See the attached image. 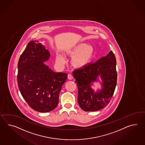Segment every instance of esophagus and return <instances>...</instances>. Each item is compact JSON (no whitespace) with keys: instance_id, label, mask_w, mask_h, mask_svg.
I'll return each mask as SVG.
<instances>
[{"instance_id":"1","label":"esophagus","mask_w":145,"mask_h":145,"mask_svg":"<svg viewBox=\"0 0 145 145\" xmlns=\"http://www.w3.org/2000/svg\"><path fill=\"white\" fill-rule=\"evenodd\" d=\"M67 78H68V79H69V80H72V79H73V75L71 74H68V75H67Z\"/></svg>"}]
</instances>
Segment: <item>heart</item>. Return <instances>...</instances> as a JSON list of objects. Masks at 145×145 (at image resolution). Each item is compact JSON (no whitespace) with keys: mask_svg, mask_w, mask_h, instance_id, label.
Returning a JSON list of instances; mask_svg holds the SVG:
<instances>
[{"mask_svg":"<svg viewBox=\"0 0 145 145\" xmlns=\"http://www.w3.org/2000/svg\"><path fill=\"white\" fill-rule=\"evenodd\" d=\"M95 53V49L92 46H88L84 43H80L71 49L67 50L66 54L71 59L72 65L76 68H81L86 66L92 61ZM57 61L60 63H63V57L57 54L56 57Z\"/></svg>","mask_w":145,"mask_h":145,"instance_id":"1","label":"heart"}]
</instances>
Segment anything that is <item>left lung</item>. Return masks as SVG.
<instances>
[{
  "label": "left lung",
  "mask_w": 145,
  "mask_h": 145,
  "mask_svg": "<svg viewBox=\"0 0 145 145\" xmlns=\"http://www.w3.org/2000/svg\"><path fill=\"white\" fill-rule=\"evenodd\" d=\"M73 75L78 88V101L82 110L94 112L105 107L110 103L117 83L116 60L112 51L94 63L75 70ZM101 75L103 89L94 93L91 84Z\"/></svg>",
  "instance_id": "1"
}]
</instances>
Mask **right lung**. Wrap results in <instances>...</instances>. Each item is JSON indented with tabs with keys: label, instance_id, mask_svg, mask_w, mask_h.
I'll return each mask as SVG.
<instances>
[{
	"label": "right lung",
	"instance_id": "add662e5",
	"mask_svg": "<svg viewBox=\"0 0 145 145\" xmlns=\"http://www.w3.org/2000/svg\"><path fill=\"white\" fill-rule=\"evenodd\" d=\"M50 54L38 41H31L21 54L18 63L17 82L23 98L33 110L47 113L59 103L66 73H56L43 63Z\"/></svg>",
	"mask_w": 145,
	"mask_h": 145
}]
</instances>
